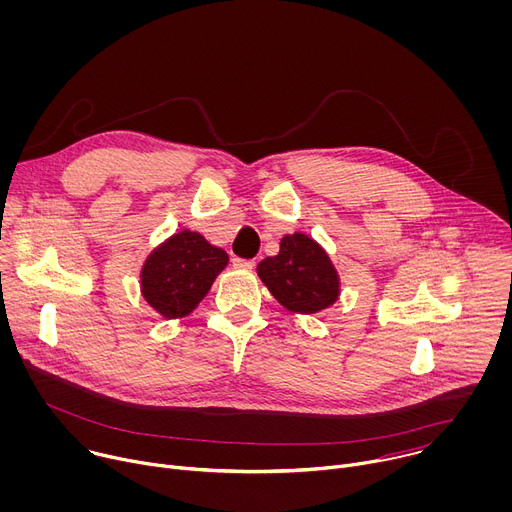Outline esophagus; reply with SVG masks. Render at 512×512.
Here are the masks:
<instances>
[{
	"label": "esophagus",
	"instance_id": "esophagus-1",
	"mask_svg": "<svg viewBox=\"0 0 512 512\" xmlns=\"http://www.w3.org/2000/svg\"><path fill=\"white\" fill-rule=\"evenodd\" d=\"M233 265H235L237 269H253V267H255V261H251V259H239V257H235V259H233Z\"/></svg>",
	"mask_w": 512,
	"mask_h": 512
}]
</instances>
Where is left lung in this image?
<instances>
[{"label":"left lung","instance_id":"8db88e82","mask_svg":"<svg viewBox=\"0 0 512 512\" xmlns=\"http://www.w3.org/2000/svg\"><path fill=\"white\" fill-rule=\"evenodd\" d=\"M271 295L291 313H319L339 297V275L325 249L303 233L285 235L279 253L257 265Z\"/></svg>","mask_w":512,"mask_h":512}]
</instances>
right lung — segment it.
<instances>
[{"instance_id":"obj_1","label":"right lung","mask_w":512,"mask_h":512,"mask_svg":"<svg viewBox=\"0 0 512 512\" xmlns=\"http://www.w3.org/2000/svg\"><path fill=\"white\" fill-rule=\"evenodd\" d=\"M229 255L195 231H179L146 257L140 271V293L166 319L193 313L209 293Z\"/></svg>"}]
</instances>
